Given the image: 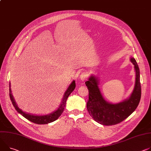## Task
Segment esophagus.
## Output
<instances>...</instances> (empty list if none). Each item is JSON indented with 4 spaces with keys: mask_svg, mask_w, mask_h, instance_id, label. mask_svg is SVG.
I'll return each instance as SVG.
<instances>
[{
    "mask_svg": "<svg viewBox=\"0 0 151 151\" xmlns=\"http://www.w3.org/2000/svg\"><path fill=\"white\" fill-rule=\"evenodd\" d=\"M87 77H88V75L86 72H83L80 75V79L83 81L86 80L87 79Z\"/></svg>",
    "mask_w": 151,
    "mask_h": 151,
    "instance_id": "34e87169",
    "label": "esophagus"
}]
</instances>
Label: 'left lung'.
I'll return each mask as SVG.
<instances>
[{
	"label": "left lung",
	"instance_id": "obj_1",
	"mask_svg": "<svg viewBox=\"0 0 151 151\" xmlns=\"http://www.w3.org/2000/svg\"><path fill=\"white\" fill-rule=\"evenodd\" d=\"M135 70L134 89L129 99L116 104H109L103 98L98 87L97 78L91 76L86 85L88 89L87 110L91 117L100 124L109 126L120 123L129 116L139 105L141 98L140 70L134 58H131Z\"/></svg>",
	"mask_w": 151,
	"mask_h": 151
}]
</instances>
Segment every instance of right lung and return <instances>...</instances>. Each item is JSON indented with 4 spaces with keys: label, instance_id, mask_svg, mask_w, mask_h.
<instances>
[{
    "label": "right lung",
    "instance_id": "1",
    "mask_svg": "<svg viewBox=\"0 0 151 151\" xmlns=\"http://www.w3.org/2000/svg\"><path fill=\"white\" fill-rule=\"evenodd\" d=\"M9 87H10V86H9ZM75 87H76L75 81H73L72 83V84L69 86V87H68V88H67L66 91L65 92L62 103L61 104V105L60 106V107L58 108L57 110L54 111L53 113H52L50 114L45 115V116H34V115L26 113L22 111V109H20L18 107L14 99L10 88H9V97H10V99L12 102V104L13 106H14L15 109H16L19 113L21 114L24 117H25L28 120H29L34 123H36V124H39V125L47 124V123H51L55 120H56L61 115V114L63 113V112L64 111V108L65 106L67 99L68 98V96H69L71 94V93L74 90V89L75 88Z\"/></svg>",
    "mask_w": 151,
    "mask_h": 151
}]
</instances>
